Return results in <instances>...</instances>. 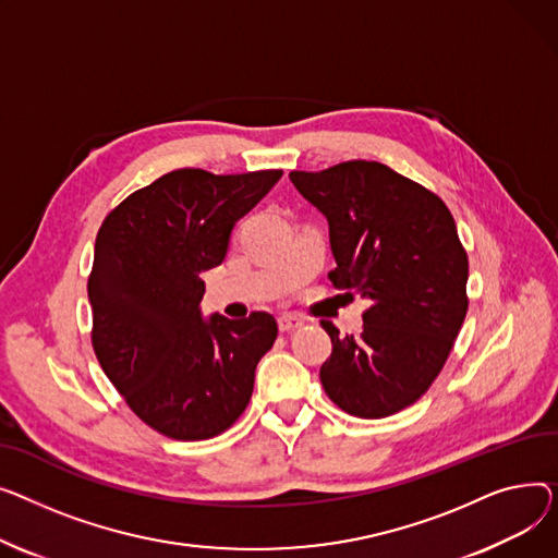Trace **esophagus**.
Masks as SVG:
<instances>
[{"label": "esophagus", "instance_id": "1", "mask_svg": "<svg viewBox=\"0 0 558 558\" xmlns=\"http://www.w3.org/2000/svg\"><path fill=\"white\" fill-rule=\"evenodd\" d=\"M277 322H279V331L281 333L298 331V329H302V324H304L300 317H294V315H281Z\"/></svg>", "mask_w": 558, "mask_h": 558}]
</instances>
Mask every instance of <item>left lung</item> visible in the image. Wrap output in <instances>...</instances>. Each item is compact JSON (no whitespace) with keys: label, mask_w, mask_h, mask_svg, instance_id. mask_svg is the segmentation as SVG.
I'll list each match as a JSON object with an SVG mask.
<instances>
[{"label":"left lung","mask_w":558,"mask_h":558,"mask_svg":"<svg viewBox=\"0 0 558 558\" xmlns=\"http://www.w3.org/2000/svg\"><path fill=\"white\" fill-rule=\"evenodd\" d=\"M290 180L329 220L347 298L369 300L360 336H331L319 369L329 399L360 418L416 403L444 369L469 311V256L437 193L380 161L351 159Z\"/></svg>","instance_id":"1"}]
</instances>
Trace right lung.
I'll use <instances>...</instances> for the list:
<instances>
[{
    "mask_svg": "<svg viewBox=\"0 0 558 558\" xmlns=\"http://www.w3.org/2000/svg\"><path fill=\"white\" fill-rule=\"evenodd\" d=\"M281 173L178 169L130 193L98 229L92 347L130 410L163 437L211 439L250 403L277 319H203L201 275L222 264L232 227Z\"/></svg>",
    "mask_w": 558,
    "mask_h": 558,
    "instance_id": "obj_1",
    "label": "right lung"
}]
</instances>
